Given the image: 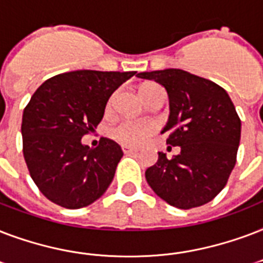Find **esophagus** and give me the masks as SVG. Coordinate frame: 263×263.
Instances as JSON below:
<instances>
[{
	"label": "esophagus",
	"instance_id": "esophagus-1",
	"mask_svg": "<svg viewBox=\"0 0 263 263\" xmlns=\"http://www.w3.org/2000/svg\"><path fill=\"white\" fill-rule=\"evenodd\" d=\"M122 151H123L125 154H137L138 152V149H136V148H132V146H127V145L122 146Z\"/></svg>",
	"mask_w": 263,
	"mask_h": 263
}]
</instances>
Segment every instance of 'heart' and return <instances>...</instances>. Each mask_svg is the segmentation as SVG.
Instances as JSON below:
<instances>
[{
	"instance_id": "heart-1",
	"label": "heart",
	"mask_w": 263,
	"mask_h": 263,
	"mask_svg": "<svg viewBox=\"0 0 263 263\" xmlns=\"http://www.w3.org/2000/svg\"><path fill=\"white\" fill-rule=\"evenodd\" d=\"M155 86V83H145L141 87V93L146 87ZM156 132V125L146 119H123L117 126H114L112 137L123 145L138 146L148 141L151 136Z\"/></svg>"
}]
</instances>
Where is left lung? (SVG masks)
<instances>
[{
    "label": "left lung",
    "instance_id": "8db88e82",
    "mask_svg": "<svg viewBox=\"0 0 263 263\" xmlns=\"http://www.w3.org/2000/svg\"><path fill=\"white\" fill-rule=\"evenodd\" d=\"M167 90L170 117L162 133L181 154L146 168L154 192L170 205L189 210L209 203L227 185L236 164L241 122L227 90L178 68L138 72Z\"/></svg>",
    "mask_w": 263,
    "mask_h": 263
}]
</instances>
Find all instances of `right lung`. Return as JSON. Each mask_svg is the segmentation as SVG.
Returning a JSON list of instances; mask_svg holds the SVG:
<instances>
[{
  "label": "right lung",
  "mask_w": 263,
  "mask_h": 263,
  "mask_svg": "<svg viewBox=\"0 0 263 263\" xmlns=\"http://www.w3.org/2000/svg\"><path fill=\"white\" fill-rule=\"evenodd\" d=\"M136 71L78 70L45 81L23 111V155L42 195L66 209L86 207L112 182L123 156L119 144L81 138L95 132L114 91Z\"/></svg>",
  "instance_id": "obj_1"
}]
</instances>
